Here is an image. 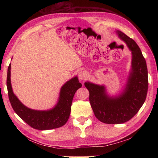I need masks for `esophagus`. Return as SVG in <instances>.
I'll use <instances>...</instances> for the list:
<instances>
[{
  "label": "esophagus",
  "instance_id": "34e87169",
  "mask_svg": "<svg viewBox=\"0 0 158 158\" xmlns=\"http://www.w3.org/2000/svg\"><path fill=\"white\" fill-rule=\"evenodd\" d=\"M78 77H79V79L80 80H81V81H83V80L86 79L88 75H87V73H86L85 71H83V70H81V71H80L79 73Z\"/></svg>",
  "mask_w": 158,
  "mask_h": 158
}]
</instances>
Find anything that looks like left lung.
<instances>
[{
	"instance_id": "obj_1",
	"label": "left lung",
	"mask_w": 158,
	"mask_h": 158,
	"mask_svg": "<svg viewBox=\"0 0 158 158\" xmlns=\"http://www.w3.org/2000/svg\"><path fill=\"white\" fill-rule=\"evenodd\" d=\"M116 32L132 52V68L125 88L119 95L111 97L107 94L104 85L85 83L96 117L108 124L123 123L132 119L145 102L148 90L147 64L139 47L123 32Z\"/></svg>"
}]
</instances>
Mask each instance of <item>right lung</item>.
I'll list each match as a JSON object with an SVG mask.
<instances>
[{
  "label": "right lung",
  "mask_w": 158,
  "mask_h": 158,
  "mask_svg": "<svg viewBox=\"0 0 158 158\" xmlns=\"http://www.w3.org/2000/svg\"><path fill=\"white\" fill-rule=\"evenodd\" d=\"M81 86L77 77H74L62 85L58 101L53 109L48 110H33L23 105L13 93L11 83V64L8 67L6 87L12 108L20 118L36 130H52L64 125L69 118L74 95Z\"/></svg>",
  "instance_id": "obj_1"
}]
</instances>
